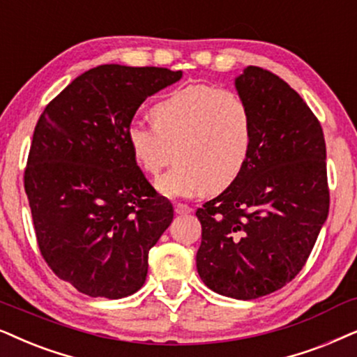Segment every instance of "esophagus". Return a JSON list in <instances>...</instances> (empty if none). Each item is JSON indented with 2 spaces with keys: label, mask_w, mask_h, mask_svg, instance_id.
Here are the masks:
<instances>
[{
  "label": "esophagus",
  "mask_w": 357,
  "mask_h": 357,
  "mask_svg": "<svg viewBox=\"0 0 357 357\" xmlns=\"http://www.w3.org/2000/svg\"><path fill=\"white\" fill-rule=\"evenodd\" d=\"M174 208H175V213H177V215H190V213L193 211L192 208H190L188 205H183V203H177Z\"/></svg>",
  "instance_id": "1"
}]
</instances>
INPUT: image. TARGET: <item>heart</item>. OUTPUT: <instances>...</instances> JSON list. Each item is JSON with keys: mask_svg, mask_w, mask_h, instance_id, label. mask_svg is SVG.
<instances>
[{"mask_svg": "<svg viewBox=\"0 0 357 357\" xmlns=\"http://www.w3.org/2000/svg\"><path fill=\"white\" fill-rule=\"evenodd\" d=\"M154 124L134 121L126 141L137 167L157 175L162 197L188 198L221 192L243 172L252 142V118L244 100L211 85L177 88L152 105Z\"/></svg>", "mask_w": 357, "mask_h": 357, "instance_id": "heart-1", "label": "heart"}]
</instances>
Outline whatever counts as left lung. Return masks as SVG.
I'll return each instance as SVG.
<instances>
[{"instance_id": "left-lung-1", "label": "left lung", "mask_w": 357, "mask_h": 357, "mask_svg": "<svg viewBox=\"0 0 357 357\" xmlns=\"http://www.w3.org/2000/svg\"><path fill=\"white\" fill-rule=\"evenodd\" d=\"M234 86L251 111V152L239 177L197 210V271L216 294L252 300L289 284L312 252L330 208L326 146L282 78L251 66Z\"/></svg>"}]
</instances>
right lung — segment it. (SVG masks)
Segmentation results:
<instances>
[{
  "label": "right lung",
  "instance_id": "right-lung-1",
  "mask_svg": "<svg viewBox=\"0 0 357 357\" xmlns=\"http://www.w3.org/2000/svg\"><path fill=\"white\" fill-rule=\"evenodd\" d=\"M182 70L106 63L77 77L36 124L24 188L36 238L59 279L90 297L144 285L149 249L174 206L134 162L128 126L146 98Z\"/></svg>",
  "mask_w": 357,
  "mask_h": 357
}]
</instances>
